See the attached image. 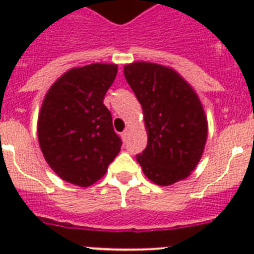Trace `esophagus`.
Segmentation results:
<instances>
[{"label": "esophagus", "mask_w": 254, "mask_h": 254, "mask_svg": "<svg viewBox=\"0 0 254 254\" xmlns=\"http://www.w3.org/2000/svg\"><path fill=\"white\" fill-rule=\"evenodd\" d=\"M127 137H129V130H124L123 133H121V138H123L124 142H127Z\"/></svg>", "instance_id": "34e87169"}]
</instances>
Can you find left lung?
Here are the masks:
<instances>
[{"label": "left lung", "mask_w": 254, "mask_h": 254, "mask_svg": "<svg viewBox=\"0 0 254 254\" xmlns=\"http://www.w3.org/2000/svg\"><path fill=\"white\" fill-rule=\"evenodd\" d=\"M124 75L143 111L147 145L137 161L151 182L173 185L196 167L207 139V120L196 93L174 69L137 62Z\"/></svg>", "instance_id": "8db88e82"}]
</instances>
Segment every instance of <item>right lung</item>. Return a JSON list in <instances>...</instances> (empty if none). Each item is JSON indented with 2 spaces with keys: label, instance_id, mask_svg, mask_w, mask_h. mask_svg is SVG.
Wrapping results in <instances>:
<instances>
[{
  "label": "right lung",
  "instance_id": "1",
  "mask_svg": "<svg viewBox=\"0 0 254 254\" xmlns=\"http://www.w3.org/2000/svg\"><path fill=\"white\" fill-rule=\"evenodd\" d=\"M116 75V64L72 68L46 95L38 117V139L50 167L65 182L91 186L120 153L123 141L103 103Z\"/></svg>",
  "mask_w": 254,
  "mask_h": 254
}]
</instances>
